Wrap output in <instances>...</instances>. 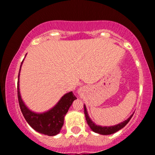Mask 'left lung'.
Wrapping results in <instances>:
<instances>
[{
    "instance_id": "8db88e82",
    "label": "left lung",
    "mask_w": 155,
    "mask_h": 155,
    "mask_svg": "<svg viewBox=\"0 0 155 155\" xmlns=\"http://www.w3.org/2000/svg\"><path fill=\"white\" fill-rule=\"evenodd\" d=\"M84 114H85V118H86L87 122L88 125L90 126V127L91 128V130L92 131H94L95 133H99V134L101 135H111L113 134V133L117 132L118 130H120L122 128H123L124 126L126 125L127 123L129 122V121L130 120V119L132 118L133 113L130 117L127 119V120L124 121L122 123H120L117 125H114V126H110V127H102V126L100 125H97L94 123L91 120V119L89 117L87 111V108L85 105H84Z\"/></svg>"
}]
</instances>
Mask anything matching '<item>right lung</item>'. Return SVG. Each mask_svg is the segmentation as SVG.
<instances>
[{"label": "right lung", "mask_w": 155, "mask_h": 155, "mask_svg": "<svg viewBox=\"0 0 155 155\" xmlns=\"http://www.w3.org/2000/svg\"><path fill=\"white\" fill-rule=\"evenodd\" d=\"M23 60L19 68L17 83V96L21 111L27 122L35 131L49 136H55L60 132L64 123V117L76 97L73 92H69L64 95L58 104L49 111L44 113H35L31 111L23 102L19 92V73Z\"/></svg>", "instance_id": "obj_1"}]
</instances>
